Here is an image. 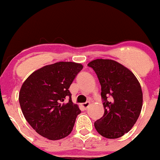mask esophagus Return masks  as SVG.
<instances>
[{"label":"esophagus","mask_w":160,"mask_h":160,"mask_svg":"<svg viewBox=\"0 0 160 160\" xmlns=\"http://www.w3.org/2000/svg\"><path fill=\"white\" fill-rule=\"evenodd\" d=\"M90 105H91V102H85V103H82L81 104V106L83 107V108H84V109H87V108H88V107H89Z\"/></svg>","instance_id":"34e87169"}]
</instances>
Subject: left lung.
I'll return each mask as SVG.
<instances>
[{
  "instance_id": "left-lung-1",
  "label": "left lung",
  "mask_w": 160,
  "mask_h": 160,
  "mask_svg": "<svg viewBox=\"0 0 160 160\" xmlns=\"http://www.w3.org/2000/svg\"><path fill=\"white\" fill-rule=\"evenodd\" d=\"M100 82L105 112L94 122L96 131L106 138L122 137L135 124L143 103L140 83L134 74L111 59L93 60L88 64Z\"/></svg>"
}]
</instances>
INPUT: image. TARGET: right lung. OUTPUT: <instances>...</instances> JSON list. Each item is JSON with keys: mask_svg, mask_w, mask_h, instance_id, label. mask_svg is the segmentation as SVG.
<instances>
[{"mask_svg": "<svg viewBox=\"0 0 160 160\" xmlns=\"http://www.w3.org/2000/svg\"><path fill=\"white\" fill-rule=\"evenodd\" d=\"M82 69L80 63L59 62L37 69L22 83L20 107L26 121L40 135L59 140L72 131L81 111L72 103L69 88ZM68 97L69 102L65 103Z\"/></svg>", "mask_w": 160, "mask_h": 160, "instance_id": "1", "label": "right lung"}]
</instances>
